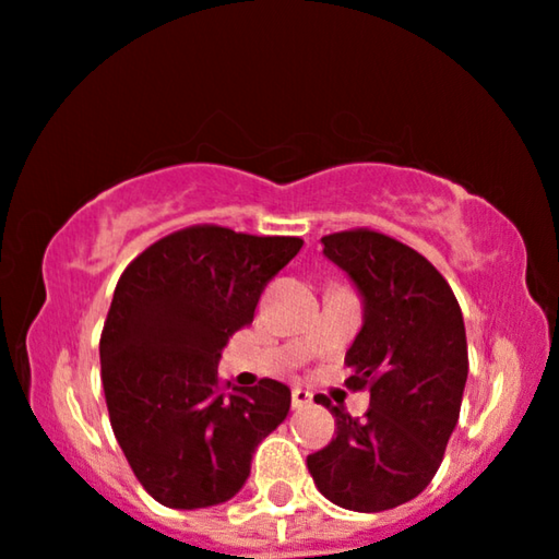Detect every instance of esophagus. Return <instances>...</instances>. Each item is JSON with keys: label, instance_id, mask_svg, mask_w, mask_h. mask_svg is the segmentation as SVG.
Returning <instances> with one entry per match:
<instances>
[{"label": "esophagus", "instance_id": "obj_1", "mask_svg": "<svg viewBox=\"0 0 559 559\" xmlns=\"http://www.w3.org/2000/svg\"><path fill=\"white\" fill-rule=\"evenodd\" d=\"M309 402H312V394H309L307 390H301V386H294V390H292V407L301 409V407H307Z\"/></svg>", "mask_w": 559, "mask_h": 559}]
</instances>
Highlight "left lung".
<instances>
[{
  "mask_svg": "<svg viewBox=\"0 0 559 559\" xmlns=\"http://www.w3.org/2000/svg\"><path fill=\"white\" fill-rule=\"evenodd\" d=\"M324 255L364 296V328L345 353L364 418L330 407L335 436L307 456L317 490L348 511L379 513L426 490L441 467L467 384V332L451 286L413 247L377 229L322 237Z\"/></svg>",
  "mask_w": 559,
  "mask_h": 559,
  "instance_id": "left-lung-1",
  "label": "left lung"
}]
</instances>
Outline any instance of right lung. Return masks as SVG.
Here are the masks:
<instances>
[{
    "label": "right lung",
    "mask_w": 559,
    "mask_h": 559,
    "mask_svg": "<svg viewBox=\"0 0 559 559\" xmlns=\"http://www.w3.org/2000/svg\"><path fill=\"white\" fill-rule=\"evenodd\" d=\"M301 245L193 224L118 278L100 335L103 390L112 433L157 503L193 511L237 496L258 443L288 415L286 384L229 390L218 358Z\"/></svg>",
    "instance_id": "add662e5"
}]
</instances>
